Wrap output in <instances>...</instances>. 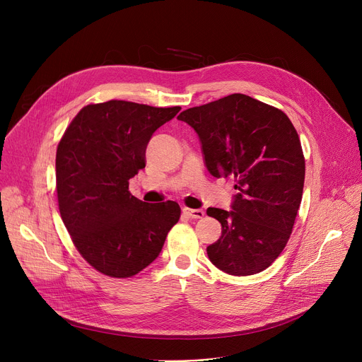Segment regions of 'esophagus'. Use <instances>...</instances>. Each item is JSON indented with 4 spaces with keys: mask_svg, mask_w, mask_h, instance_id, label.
Here are the masks:
<instances>
[{
    "mask_svg": "<svg viewBox=\"0 0 362 362\" xmlns=\"http://www.w3.org/2000/svg\"><path fill=\"white\" fill-rule=\"evenodd\" d=\"M183 214L189 218H193V219H200L204 216V212L203 209H190V208H183Z\"/></svg>",
    "mask_w": 362,
    "mask_h": 362,
    "instance_id": "1",
    "label": "esophagus"
}]
</instances>
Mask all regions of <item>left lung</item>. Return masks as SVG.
I'll return each mask as SVG.
<instances>
[{"label": "left lung", "mask_w": 362, "mask_h": 362, "mask_svg": "<svg viewBox=\"0 0 362 362\" xmlns=\"http://www.w3.org/2000/svg\"><path fill=\"white\" fill-rule=\"evenodd\" d=\"M177 119L199 134L208 170L236 182L232 211H206L222 225V236L206 249L211 262L235 276L265 271L286 246L302 200L305 158L292 122L240 93Z\"/></svg>", "instance_id": "left-lung-1"}]
</instances>
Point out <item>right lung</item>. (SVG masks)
I'll use <instances>...</instances> for the list:
<instances>
[{"label":"right lung","mask_w":362,"mask_h":362,"mask_svg":"<svg viewBox=\"0 0 362 362\" xmlns=\"http://www.w3.org/2000/svg\"><path fill=\"white\" fill-rule=\"evenodd\" d=\"M180 107L124 100L84 106L56 154L59 211L80 255L97 272L130 278L159 256L180 218L173 202L146 203L129 180L146 166V147Z\"/></svg>","instance_id":"1"}]
</instances>
